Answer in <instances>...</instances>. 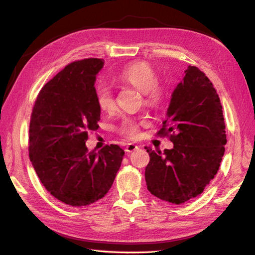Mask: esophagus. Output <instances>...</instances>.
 Returning <instances> with one entry per match:
<instances>
[{"mask_svg": "<svg viewBox=\"0 0 255 255\" xmlns=\"http://www.w3.org/2000/svg\"><path fill=\"white\" fill-rule=\"evenodd\" d=\"M138 149V146L134 143H128V145L126 146V152L129 153V152H133V151H136Z\"/></svg>", "mask_w": 255, "mask_h": 255, "instance_id": "obj_1", "label": "esophagus"}]
</instances>
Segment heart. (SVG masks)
I'll return each instance as SVG.
<instances>
[{"label": "heart", "instance_id": "1", "mask_svg": "<svg viewBox=\"0 0 255 255\" xmlns=\"http://www.w3.org/2000/svg\"><path fill=\"white\" fill-rule=\"evenodd\" d=\"M112 79L116 83L128 85L141 91L143 103L150 109H157L166 99L167 90L165 85L157 81L155 69L148 61L138 60L129 63L118 73L114 74ZM96 101L99 110L103 113L113 112L116 106L113 91L103 85L96 89ZM144 123V120L126 117L122 119L118 132L129 139H136L140 134V127Z\"/></svg>", "mask_w": 255, "mask_h": 255}]
</instances>
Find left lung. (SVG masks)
Listing matches in <instances>:
<instances>
[{
  "label": "left lung",
  "instance_id": "left-lung-1",
  "mask_svg": "<svg viewBox=\"0 0 255 255\" xmlns=\"http://www.w3.org/2000/svg\"><path fill=\"white\" fill-rule=\"evenodd\" d=\"M158 136L173 142L171 150L144 146L150 161L145 183L153 196L182 204L202 194L217 173L227 143L222 105L205 73L188 66L174 89Z\"/></svg>",
  "mask_w": 255,
  "mask_h": 255
}]
</instances>
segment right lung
<instances>
[{"label": "right lung", "mask_w": 255, "mask_h": 255, "mask_svg": "<svg viewBox=\"0 0 255 255\" xmlns=\"http://www.w3.org/2000/svg\"><path fill=\"white\" fill-rule=\"evenodd\" d=\"M103 65L100 58L67 65L41 88L30 115L29 159L45 189L67 205L102 199L125 156L117 144L98 153L85 144L90 130L99 128L95 82Z\"/></svg>", "instance_id": "1"}]
</instances>
